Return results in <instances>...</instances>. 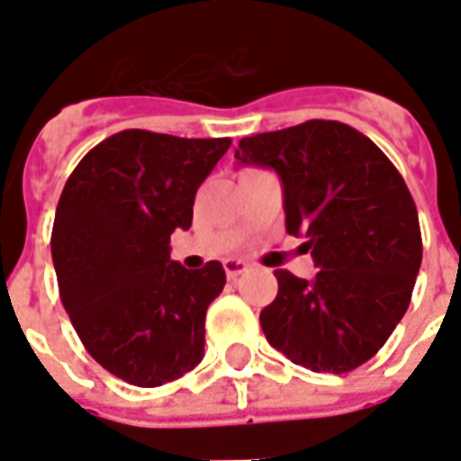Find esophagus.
<instances>
[{"instance_id":"esophagus-1","label":"esophagus","mask_w":461,"mask_h":461,"mask_svg":"<svg viewBox=\"0 0 461 461\" xmlns=\"http://www.w3.org/2000/svg\"><path fill=\"white\" fill-rule=\"evenodd\" d=\"M247 269H249V264H247V261H241V259L224 261V271H227V276H230V279H237V276H241Z\"/></svg>"}]
</instances>
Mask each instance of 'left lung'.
Returning a JSON list of instances; mask_svg holds the SVG:
<instances>
[{
	"instance_id": "left-lung-1",
	"label": "left lung",
	"mask_w": 461,
	"mask_h": 461,
	"mask_svg": "<svg viewBox=\"0 0 461 461\" xmlns=\"http://www.w3.org/2000/svg\"><path fill=\"white\" fill-rule=\"evenodd\" d=\"M234 158L276 170L286 231L306 237L319 267L311 281L274 271L279 294L261 311L264 336L313 373L356 370L405 316L422 264L402 175L375 142L339 121L241 138Z\"/></svg>"
}]
</instances>
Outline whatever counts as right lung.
I'll return each instance as SVG.
<instances>
[{"mask_svg":"<svg viewBox=\"0 0 461 461\" xmlns=\"http://www.w3.org/2000/svg\"><path fill=\"white\" fill-rule=\"evenodd\" d=\"M230 138L121 131L66 180L51 231L59 294L86 350L138 387L190 373L204 356V316L224 289L220 261L185 269L170 234Z\"/></svg>","mask_w":461,"mask_h":461,"instance_id":"right-lung-1","label":"right lung"}]
</instances>
